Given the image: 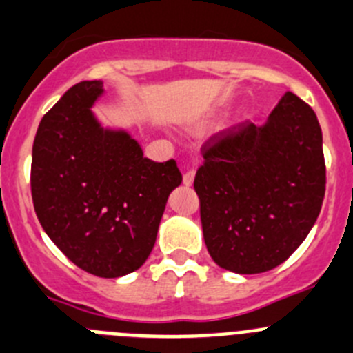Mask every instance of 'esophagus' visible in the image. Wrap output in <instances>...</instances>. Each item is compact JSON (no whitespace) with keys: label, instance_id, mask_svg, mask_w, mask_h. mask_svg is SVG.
Segmentation results:
<instances>
[{"label":"esophagus","instance_id":"34e87169","mask_svg":"<svg viewBox=\"0 0 353 353\" xmlns=\"http://www.w3.org/2000/svg\"><path fill=\"white\" fill-rule=\"evenodd\" d=\"M194 176H196V170H187L185 173H183V183H185L187 187L192 185Z\"/></svg>","mask_w":353,"mask_h":353}]
</instances>
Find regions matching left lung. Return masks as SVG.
<instances>
[{
  "label": "left lung",
  "instance_id": "obj_1",
  "mask_svg": "<svg viewBox=\"0 0 353 353\" xmlns=\"http://www.w3.org/2000/svg\"><path fill=\"white\" fill-rule=\"evenodd\" d=\"M194 189L214 263L261 274L286 261L314 227L325 192L322 132L308 103L288 92L263 126L251 121L203 145Z\"/></svg>",
  "mask_w": 353,
  "mask_h": 353
}]
</instances>
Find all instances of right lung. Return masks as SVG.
Masks as SVG:
<instances>
[{"label":"right lung","mask_w":353,"mask_h":353,"mask_svg":"<svg viewBox=\"0 0 353 353\" xmlns=\"http://www.w3.org/2000/svg\"><path fill=\"white\" fill-rule=\"evenodd\" d=\"M102 81H81L43 116L32 145L38 220L60 251L88 274L121 277L152 251L168 196L182 183L174 159L154 163L126 132L92 112Z\"/></svg>","instance_id":"right-lung-1"}]
</instances>
